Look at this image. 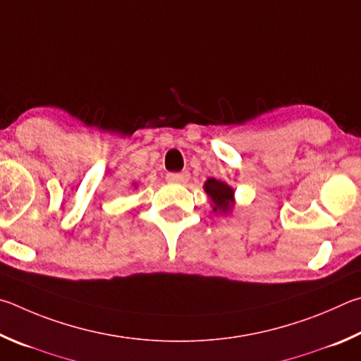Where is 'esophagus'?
Returning <instances> with one entry per match:
<instances>
[{"instance_id": "1", "label": "esophagus", "mask_w": 361, "mask_h": 361, "mask_svg": "<svg viewBox=\"0 0 361 361\" xmlns=\"http://www.w3.org/2000/svg\"><path fill=\"white\" fill-rule=\"evenodd\" d=\"M188 179H190V174H188V173H169V174H166V180L173 182V184H185Z\"/></svg>"}]
</instances>
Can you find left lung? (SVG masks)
Instances as JSON below:
<instances>
[{"mask_svg":"<svg viewBox=\"0 0 361 361\" xmlns=\"http://www.w3.org/2000/svg\"><path fill=\"white\" fill-rule=\"evenodd\" d=\"M206 193L211 197V201L214 203V211H222L226 212L230 211L231 201H233V188L225 184V182H220L217 179H207L204 184Z\"/></svg>","mask_w":361,"mask_h":361,"instance_id":"1","label":"left lung"}]
</instances>
